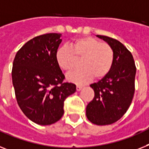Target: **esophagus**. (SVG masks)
Here are the masks:
<instances>
[{"label":"esophagus","instance_id":"esophagus-1","mask_svg":"<svg viewBox=\"0 0 149 149\" xmlns=\"http://www.w3.org/2000/svg\"><path fill=\"white\" fill-rule=\"evenodd\" d=\"M82 88H83L82 86H81V85H77V87H76V89H77V91H81V90L82 89Z\"/></svg>","mask_w":149,"mask_h":149}]
</instances>
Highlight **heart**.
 I'll use <instances>...</instances> for the list:
<instances>
[{
    "label": "heart",
    "mask_w": 149,
    "mask_h": 149,
    "mask_svg": "<svg viewBox=\"0 0 149 149\" xmlns=\"http://www.w3.org/2000/svg\"><path fill=\"white\" fill-rule=\"evenodd\" d=\"M76 58H81V68L68 74L67 79L83 84L93 77L100 79L110 72L113 64L114 52L109 44L100 42L93 37L75 39L69 44V47L61 46L55 52L58 65L65 71H70L74 67Z\"/></svg>",
    "instance_id": "heart-1"
}]
</instances>
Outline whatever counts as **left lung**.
I'll list each match as a JSON object with an SVG mask.
<instances>
[{"label": "left lung", "mask_w": 149, "mask_h": 149, "mask_svg": "<svg viewBox=\"0 0 149 149\" xmlns=\"http://www.w3.org/2000/svg\"><path fill=\"white\" fill-rule=\"evenodd\" d=\"M113 48V64L110 72L91 84L94 97L86 108V116L98 126L110 125L118 121L130 107L135 92L136 68L129 50L118 40L97 35Z\"/></svg>", "instance_id": "obj_1"}]
</instances>
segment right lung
<instances>
[{
	"label": "right lung",
	"mask_w": 149,
	"mask_h": 149,
	"mask_svg": "<svg viewBox=\"0 0 149 149\" xmlns=\"http://www.w3.org/2000/svg\"><path fill=\"white\" fill-rule=\"evenodd\" d=\"M61 34L47 33L28 41L17 52L12 81L17 104L35 123L51 125L64 114V101L76 91V85L65 83V75L55 60Z\"/></svg>",
	"instance_id": "right-lung-1"
}]
</instances>
